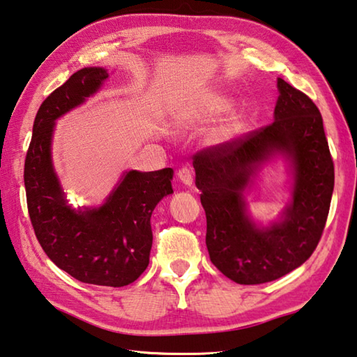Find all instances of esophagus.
<instances>
[{
    "mask_svg": "<svg viewBox=\"0 0 357 357\" xmlns=\"http://www.w3.org/2000/svg\"><path fill=\"white\" fill-rule=\"evenodd\" d=\"M178 179H179L181 183H183L184 185L190 187V185L193 184V173H192V170L188 169V167H183V169H181V170L178 172Z\"/></svg>",
    "mask_w": 357,
    "mask_h": 357,
    "instance_id": "obj_1",
    "label": "esophagus"
}]
</instances>
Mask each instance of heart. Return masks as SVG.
Listing matches in <instances>:
<instances>
[{"label":"heart","mask_w":357,"mask_h":357,"mask_svg":"<svg viewBox=\"0 0 357 357\" xmlns=\"http://www.w3.org/2000/svg\"><path fill=\"white\" fill-rule=\"evenodd\" d=\"M230 108V100L226 99V97H212L208 99V102L204 105V107L193 111V113L184 116V121H188V119H211L218 116L221 113H226V111ZM241 127V119L238 116L230 117L229 121L222 125L221 128L215 131L213 135V141L215 142H226L230 137H234L236 132H238Z\"/></svg>","instance_id":"obj_1"}]
</instances>
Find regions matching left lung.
<instances>
[{
  "label": "left lung",
  "instance_id": "obj_1",
  "mask_svg": "<svg viewBox=\"0 0 357 357\" xmlns=\"http://www.w3.org/2000/svg\"><path fill=\"white\" fill-rule=\"evenodd\" d=\"M274 122L193 158L211 261L230 280L260 284L303 264L322 236L330 212L334 165L319 108L283 79ZM290 165L291 199L281 218L261 227L247 212L243 192L268 160Z\"/></svg>",
  "mask_w": 357,
  "mask_h": 357
}]
</instances>
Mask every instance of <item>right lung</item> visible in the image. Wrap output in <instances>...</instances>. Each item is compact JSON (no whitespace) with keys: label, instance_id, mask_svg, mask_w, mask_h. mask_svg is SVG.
Masks as SVG:
<instances>
[{"label":"right lung","instance_id":"obj_1","mask_svg":"<svg viewBox=\"0 0 357 357\" xmlns=\"http://www.w3.org/2000/svg\"><path fill=\"white\" fill-rule=\"evenodd\" d=\"M108 79L103 68H83L47 96L33 121L24 162L27 211L46 255L75 280L121 288L149 266L151 213L173 193V170H130L99 207L74 208L52 164L55 121L94 96Z\"/></svg>","mask_w":357,"mask_h":357}]
</instances>
